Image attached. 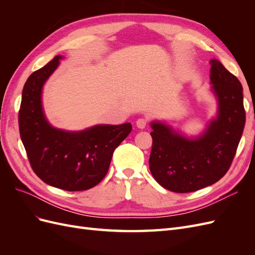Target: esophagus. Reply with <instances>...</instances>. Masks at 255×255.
I'll use <instances>...</instances> for the list:
<instances>
[{
  "label": "esophagus",
  "instance_id": "1",
  "mask_svg": "<svg viewBox=\"0 0 255 255\" xmlns=\"http://www.w3.org/2000/svg\"><path fill=\"white\" fill-rule=\"evenodd\" d=\"M146 123H148V120L145 118H139L136 121V126L139 128H144L146 127Z\"/></svg>",
  "mask_w": 255,
  "mask_h": 255
}]
</instances>
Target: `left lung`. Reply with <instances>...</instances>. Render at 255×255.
I'll list each match as a JSON object with an SVG mask.
<instances>
[{"label":"left lung","mask_w":255,"mask_h":255,"mask_svg":"<svg viewBox=\"0 0 255 255\" xmlns=\"http://www.w3.org/2000/svg\"><path fill=\"white\" fill-rule=\"evenodd\" d=\"M211 90L217 115L203 132L188 137L165 122L152 121L150 171L173 192H191L219 181L235 156L246 121L243 86L220 61H211Z\"/></svg>","instance_id":"obj_1"}]
</instances>
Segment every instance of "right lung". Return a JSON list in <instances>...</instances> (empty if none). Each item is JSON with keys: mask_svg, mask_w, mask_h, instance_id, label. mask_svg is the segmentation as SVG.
Listing matches in <instances>:
<instances>
[{"mask_svg": "<svg viewBox=\"0 0 255 255\" xmlns=\"http://www.w3.org/2000/svg\"><path fill=\"white\" fill-rule=\"evenodd\" d=\"M63 58L55 56L28 76L19 111L20 136L30 166L44 183L67 191L87 190L104 179L132 125H98L78 132L52 127L43 112L42 88Z\"/></svg>", "mask_w": 255, "mask_h": 255, "instance_id": "add662e5", "label": "right lung"}]
</instances>
